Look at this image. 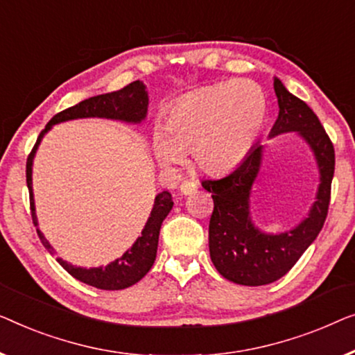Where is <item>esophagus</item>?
<instances>
[{"instance_id": "obj_1", "label": "esophagus", "mask_w": 355, "mask_h": 355, "mask_svg": "<svg viewBox=\"0 0 355 355\" xmlns=\"http://www.w3.org/2000/svg\"><path fill=\"white\" fill-rule=\"evenodd\" d=\"M196 188H198V184L191 182V180H184V182H182V184H180V193H182V194H191Z\"/></svg>"}]
</instances>
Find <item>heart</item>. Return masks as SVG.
Returning a JSON list of instances; mask_svg holds the SVG:
<instances>
[{"instance_id":"b5f03b06","label":"heart","mask_w":355,"mask_h":355,"mask_svg":"<svg viewBox=\"0 0 355 355\" xmlns=\"http://www.w3.org/2000/svg\"><path fill=\"white\" fill-rule=\"evenodd\" d=\"M266 93L251 80H228L180 98L168 109L153 149L162 166L183 164L191 151L206 173L238 167L266 127Z\"/></svg>"}]
</instances>
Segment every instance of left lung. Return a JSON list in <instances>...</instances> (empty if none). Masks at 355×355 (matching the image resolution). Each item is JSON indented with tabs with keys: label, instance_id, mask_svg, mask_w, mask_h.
Instances as JSON below:
<instances>
[{
	"label": "left lung",
	"instance_id": "1",
	"mask_svg": "<svg viewBox=\"0 0 355 355\" xmlns=\"http://www.w3.org/2000/svg\"><path fill=\"white\" fill-rule=\"evenodd\" d=\"M278 98V119L268 137L296 132L306 139L315 156L320 184L317 201L309 216L283 233H263L252 223L249 211L252 183L261 171L263 146L257 144L239 166L222 178L202 180V188L212 193L214 211L209 222V252L218 273L244 286H262L279 279L294 267L304 251L318 236L325 223L331 180L334 148L318 117L302 99L273 80Z\"/></svg>",
	"mask_w": 355,
	"mask_h": 355
}]
</instances>
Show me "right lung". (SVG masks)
Wrapping results in <instances>:
<instances>
[{
    "instance_id": "obj_1",
    "label": "right lung",
    "mask_w": 355,
    "mask_h": 355,
    "mask_svg": "<svg viewBox=\"0 0 355 355\" xmlns=\"http://www.w3.org/2000/svg\"><path fill=\"white\" fill-rule=\"evenodd\" d=\"M148 92L143 82H132L122 89L117 92L98 94V96L88 98L85 101L76 104V106L66 109V111L58 112L48 125L42 130L40 137L35 143L32 153L27 157V187L30 194V211H32V220L33 225L38 227L37 214H35V201H33V189H32V166L33 157L37 153L38 144L44 137V133L56 123L73 121V119H87V117H104V119H114V121H123L130 123H139L146 117L148 114ZM173 206L172 194L168 191L159 193L156 199H154V206L149 216L146 225H144L141 236H138L133 246L127 249L121 257L116 261L107 263L106 267H96V268H83L76 267L72 263H67L58 257V262L67 270L73 278L80 279L82 283H87L89 286L107 289V291H116V289H125L132 284L138 283L146 273L151 270L154 261H156L157 252V243H159V232H161V225L167 214L171 212ZM37 233L40 236V241L43 246L48 249L49 252L54 254V249L51 244L46 241L43 233L37 228Z\"/></svg>"
}]
</instances>
